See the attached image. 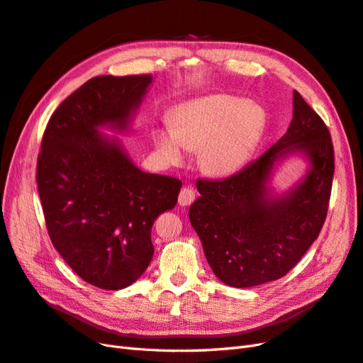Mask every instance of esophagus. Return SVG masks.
<instances>
[{"mask_svg":"<svg viewBox=\"0 0 363 363\" xmlns=\"http://www.w3.org/2000/svg\"><path fill=\"white\" fill-rule=\"evenodd\" d=\"M194 196H196V193H194V190L191 187H184L181 190V193H179V199H178L179 205L181 206H187V205L193 203Z\"/></svg>","mask_w":363,"mask_h":363,"instance_id":"34e87169","label":"esophagus"}]
</instances>
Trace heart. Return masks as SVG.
<instances>
[{"mask_svg":"<svg viewBox=\"0 0 363 363\" xmlns=\"http://www.w3.org/2000/svg\"><path fill=\"white\" fill-rule=\"evenodd\" d=\"M264 129V112L252 101L216 94L185 101L165 124L152 132L160 158L169 165L187 160L199 150L201 167L225 176L239 170L255 149Z\"/></svg>","mask_w":363,"mask_h":363,"instance_id":"heart-1","label":"heart"}]
</instances>
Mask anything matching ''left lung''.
<instances>
[{"label": "left lung", "mask_w": 363, "mask_h": 363, "mask_svg": "<svg viewBox=\"0 0 363 363\" xmlns=\"http://www.w3.org/2000/svg\"><path fill=\"white\" fill-rule=\"evenodd\" d=\"M306 151L313 167L281 200H267L264 184L275 159ZM335 173V149L324 120L294 91V120L260 158L225 179H199L190 222L216 277L252 287L284 277L318 239L325 222Z\"/></svg>", "instance_id": "left-lung-1"}]
</instances>
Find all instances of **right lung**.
Returning <instances> with one entry per match:
<instances>
[{
    "label": "right lung",
    "instance_id": "add662e5",
    "mask_svg": "<svg viewBox=\"0 0 363 363\" xmlns=\"http://www.w3.org/2000/svg\"><path fill=\"white\" fill-rule=\"evenodd\" d=\"M150 74L97 76L50 117L38 155L36 182L47 231L84 281L118 291L146 271L153 222L178 202L182 182L144 173L99 126L126 128Z\"/></svg>",
    "mask_w": 363,
    "mask_h": 363
}]
</instances>
